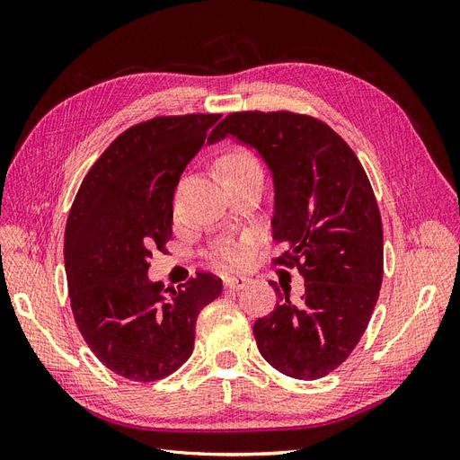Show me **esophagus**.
<instances>
[{
    "label": "esophagus",
    "mask_w": 460,
    "mask_h": 460,
    "mask_svg": "<svg viewBox=\"0 0 460 460\" xmlns=\"http://www.w3.org/2000/svg\"><path fill=\"white\" fill-rule=\"evenodd\" d=\"M247 282L249 280H247V278H243V276H226L225 278V288L238 291V289H243L247 286Z\"/></svg>",
    "instance_id": "esophagus-1"
}]
</instances>
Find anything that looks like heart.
Masks as SVG:
<instances>
[{
    "instance_id": "obj_1",
    "label": "heart",
    "mask_w": 460,
    "mask_h": 460,
    "mask_svg": "<svg viewBox=\"0 0 460 460\" xmlns=\"http://www.w3.org/2000/svg\"><path fill=\"white\" fill-rule=\"evenodd\" d=\"M218 166L226 180L245 176L252 172H261V164L252 151L243 147H232L222 153ZM249 245L252 240H220L213 245V259L225 267L238 269L249 259Z\"/></svg>"
}]
</instances>
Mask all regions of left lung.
I'll use <instances>...</instances> for the list:
<instances>
[{"label": "left lung", "instance_id": "1", "mask_svg": "<svg viewBox=\"0 0 460 460\" xmlns=\"http://www.w3.org/2000/svg\"><path fill=\"white\" fill-rule=\"evenodd\" d=\"M255 147L274 176L272 264L297 269L305 296L278 301L253 333L264 360L297 380H316L351 355L370 323L384 278V230L370 180L326 122L291 111H238L208 136Z\"/></svg>", "mask_w": 460, "mask_h": 460}]
</instances>
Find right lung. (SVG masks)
<instances>
[{
  "instance_id": "obj_1",
  "label": "right lung",
  "mask_w": 460,
  "mask_h": 460,
  "mask_svg": "<svg viewBox=\"0 0 460 460\" xmlns=\"http://www.w3.org/2000/svg\"><path fill=\"white\" fill-rule=\"evenodd\" d=\"M220 115L137 122L117 136L82 180L65 228V269L75 323L102 363L134 382H155L193 351L196 320L222 280L149 282L151 252L166 253L180 174Z\"/></svg>"
}]
</instances>
